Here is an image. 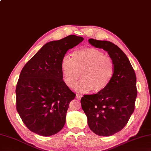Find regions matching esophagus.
I'll list each match as a JSON object with an SVG mask.
<instances>
[{"instance_id":"1","label":"esophagus","mask_w":151,"mask_h":151,"mask_svg":"<svg viewBox=\"0 0 151 151\" xmlns=\"http://www.w3.org/2000/svg\"><path fill=\"white\" fill-rule=\"evenodd\" d=\"M82 97V95H80V94H76V98L78 99H81Z\"/></svg>"}]
</instances>
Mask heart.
<instances>
[{"instance_id": "obj_1", "label": "heart", "mask_w": 151, "mask_h": 151, "mask_svg": "<svg viewBox=\"0 0 151 151\" xmlns=\"http://www.w3.org/2000/svg\"><path fill=\"white\" fill-rule=\"evenodd\" d=\"M61 67L63 81L70 88L75 86L80 75L82 80L75 89L85 93L92 90L99 92L104 90L111 83L115 72L113 61L102 50L95 48H85L74 51L72 58L65 55Z\"/></svg>"}]
</instances>
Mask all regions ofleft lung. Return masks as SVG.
<instances>
[{"mask_svg": "<svg viewBox=\"0 0 151 151\" xmlns=\"http://www.w3.org/2000/svg\"><path fill=\"white\" fill-rule=\"evenodd\" d=\"M88 42L107 51L115 65L107 88L96 94L84 95L81 99L90 129L99 136L109 137L122 130L134 111L137 78L127 56L115 44L92 38Z\"/></svg>", "mask_w": 151, "mask_h": 151, "instance_id": "8db88e82", "label": "left lung"}]
</instances>
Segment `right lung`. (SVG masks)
<instances>
[{"label":"right lung","mask_w":151,"mask_h":151,"mask_svg":"<svg viewBox=\"0 0 151 151\" xmlns=\"http://www.w3.org/2000/svg\"><path fill=\"white\" fill-rule=\"evenodd\" d=\"M83 40L70 35L48 42L22 70L16 88L17 110L33 133L49 137L63 129L76 94L63 79L61 60L68 50Z\"/></svg>","instance_id":"right-lung-1"}]
</instances>
